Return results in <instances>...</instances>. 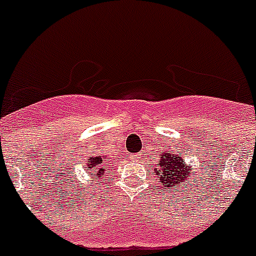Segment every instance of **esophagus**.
<instances>
[{"label":"esophagus","instance_id":"34e87169","mask_svg":"<svg viewBox=\"0 0 256 256\" xmlns=\"http://www.w3.org/2000/svg\"><path fill=\"white\" fill-rule=\"evenodd\" d=\"M140 156H141V154H134V155L130 156V159L132 160V162H136V160H138Z\"/></svg>","mask_w":256,"mask_h":256}]
</instances>
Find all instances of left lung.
Segmentation results:
<instances>
[{
    "label": "left lung",
    "mask_w": 256,
    "mask_h": 256,
    "mask_svg": "<svg viewBox=\"0 0 256 256\" xmlns=\"http://www.w3.org/2000/svg\"><path fill=\"white\" fill-rule=\"evenodd\" d=\"M160 184L168 187L173 192L184 191V183L190 184L188 180L192 177V168L183 162L182 156L173 151H165L159 155V162L154 168Z\"/></svg>",
    "instance_id": "obj_1"
}]
</instances>
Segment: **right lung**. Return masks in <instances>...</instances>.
<instances>
[{"label": "right lung", "instance_id": "right-lung-1", "mask_svg": "<svg viewBox=\"0 0 256 256\" xmlns=\"http://www.w3.org/2000/svg\"><path fill=\"white\" fill-rule=\"evenodd\" d=\"M88 162H86V166H83L86 170V173L88 176H91V178H94L96 180H98L101 178V176H106L108 174V169L105 170L102 162H108V160H104V158L101 156H94V158H87Z\"/></svg>", "mask_w": 256, "mask_h": 256}]
</instances>
